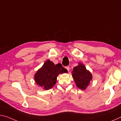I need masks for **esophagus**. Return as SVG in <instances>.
I'll list each match as a JSON object with an SVG mask.
<instances>
[{"label": "esophagus", "mask_w": 121, "mask_h": 121, "mask_svg": "<svg viewBox=\"0 0 121 121\" xmlns=\"http://www.w3.org/2000/svg\"><path fill=\"white\" fill-rule=\"evenodd\" d=\"M65 68H66V69H67V70L69 71V66H67V67H65Z\"/></svg>", "instance_id": "obj_1"}]
</instances>
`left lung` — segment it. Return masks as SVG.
<instances>
[{
	"instance_id": "obj_1",
	"label": "left lung",
	"mask_w": 121,
	"mask_h": 121,
	"mask_svg": "<svg viewBox=\"0 0 121 121\" xmlns=\"http://www.w3.org/2000/svg\"><path fill=\"white\" fill-rule=\"evenodd\" d=\"M78 64L73 68L72 71V76L76 84L77 87L84 90L87 87L90 81L92 80V75L86 69L84 65L81 63H79Z\"/></svg>"
}]
</instances>
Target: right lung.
Segmentation results:
<instances>
[{
  "mask_svg": "<svg viewBox=\"0 0 121 121\" xmlns=\"http://www.w3.org/2000/svg\"><path fill=\"white\" fill-rule=\"evenodd\" d=\"M67 72V69L62 67L60 63L55 65L53 62L48 60L35 73V81L37 84L48 90L56 84V78L59 73Z\"/></svg>",
  "mask_w": 121,
  "mask_h": 121,
  "instance_id": "add662e5",
  "label": "right lung"
}]
</instances>
